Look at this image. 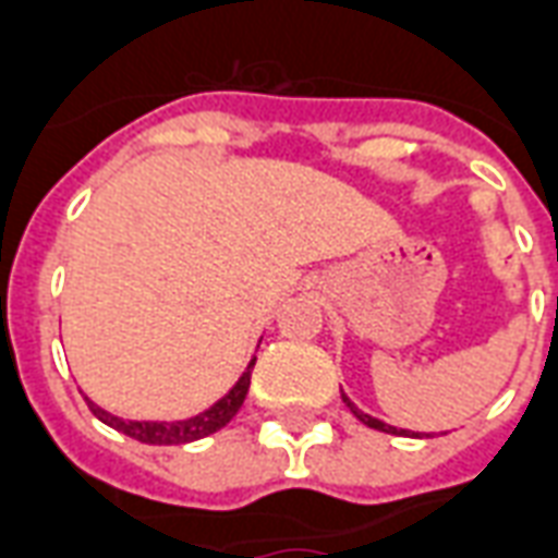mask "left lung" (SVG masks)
Here are the masks:
<instances>
[{"instance_id": "1", "label": "left lung", "mask_w": 558, "mask_h": 558, "mask_svg": "<svg viewBox=\"0 0 558 558\" xmlns=\"http://www.w3.org/2000/svg\"><path fill=\"white\" fill-rule=\"evenodd\" d=\"M341 400L347 403V409H350V412H353L355 417L364 423V426H371V429H379V433H388V435H409V438H423V435L412 433V429H397V426H388V423L379 421V417H371V414L362 412V409H359V405H355L353 400H350V397H347L343 391H341Z\"/></svg>"}]
</instances>
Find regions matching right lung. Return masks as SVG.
Returning <instances> with one entry per match:
<instances>
[{"mask_svg":"<svg viewBox=\"0 0 558 558\" xmlns=\"http://www.w3.org/2000/svg\"><path fill=\"white\" fill-rule=\"evenodd\" d=\"M253 364L255 355L246 364V371L238 376V383L229 388V391L215 400V403L203 409L199 414H191V417H182V421H132V417H120V414L105 412L102 405H96L90 397L87 400V409L105 423V426H111L117 433L129 435V438H135L141 444H155V447H170V444H191L199 441L205 435L217 433V429H223L226 423L232 421L238 409L244 405L246 391H250V376H253Z\"/></svg>","mask_w":558,"mask_h":558,"instance_id":"obj_1","label":"right lung"}]
</instances>
